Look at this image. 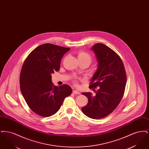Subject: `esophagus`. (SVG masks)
I'll return each mask as SVG.
<instances>
[{
  "mask_svg": "<svg viewBox=\"0 0 149 149\" xmlns=\"http://www.w3.org/2000/svg\"><path fill=\"white\" fill-rule=\"evenodd\" d=\"M72 93H73L74 94H80V93L77 90H74V91H72Z\"/></svg>",
  "mask_w": 149,
  "mask_h": 149,
  "instance_id": "1",
  "label": "esophagus"
}]
</instances>
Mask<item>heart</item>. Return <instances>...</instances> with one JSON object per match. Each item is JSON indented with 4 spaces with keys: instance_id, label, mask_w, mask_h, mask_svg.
<instances>
[{
    "instance_id": "obj_1",
    "label": "heart",
    "mask_w": 149,
    "mask_h": 149,
    "mask_svg": "<svg viewBox=\"0 0 149 149\" xmlns=\"http://www.w3.org/2000/svg\"><path fill=\"white\" fill-rule=\"evenodd\" d=\"M78 58L79 60H88L90 63L92 61L91 56L84 51H81L78 52Z\"/></svg>"
}]
</instances>
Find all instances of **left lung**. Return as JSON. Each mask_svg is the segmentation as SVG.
Instances as JSON below:
<instances>
[{"mask_svg": "<svg viewBox=\"0 0 149 149\" xmlns=\"http://www.w3.org/2000/svg\"><path fill=\"white\" fill-rule=\"evenodd\" d=\"M91 49L98 65L89 88L99 87L95 95L91 92L82 93L88 98V102L81 111L89 118L100 119L111 113L120 103L127 77L123 62L113 50L100 43L95 44Z\"/></svg>", "mask_w": 149, "mask_h": 149, "instance_id": "obj_1", "label": "left lung"}]
</instances>
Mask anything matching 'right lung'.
I'll use <instances>...</instances> for the list:
<instances>
[{"label": "right lung", "instance_id": "right-lung-1", "mask_svg": "<svg viewBox=\"0 0 149 149\" xmlns=\"http://www.w3.org/2000/svg\"><path fill=\"white\" fill-rule=\"evenodd\" d=\"M70 48L44 43L33 50L25 60L20 74L22 94L30 109L42 117L56 113L72 89L69 85L57 86L51 74L60 69L64 54Z\"/></svg>", "mask_w": 149, "mask_h": 149}]
</instances>
